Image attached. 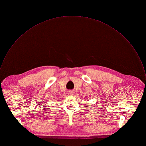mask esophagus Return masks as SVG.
<instances>
[{
	"label": "esophagus",
	"instance_id": "obj_1",
	"mask_svg": "<svg viewBox=\"0 0 146 146\" xmlns=\"http://www.w3.org/2000/svg\"><path fill=\"white\" fill-rule=\"evenodd\" d=\"M68 94L70 96H72V95H74V92H73L72 91H68Z\"/></svg>",
	"mask_w": 146,
	"mask_h": 146
}]
</instances>
